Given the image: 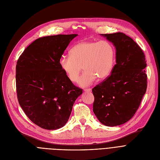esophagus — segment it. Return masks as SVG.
<instances>
[{
  "instance_id": "34e87169",
  "label": "esophagus",
  "mask_w": 160,
  "mask_h": 160,
  "mask_svg": "<svg viewBox=\"0 0 160 160\" xmlns=\"http://www.w3.org/2000/svg\"><path fill=\"white\" fill-rule=\"evenodd\" d=\"M84 91L85 92H91V89L89 88V89H84Z\"/></svg>"
}]
</instances>
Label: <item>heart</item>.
Returning <instances> with one entry per match:
<instances>
[{"mask_svg":"<svg viewBox=\"0 0 160 160\" xmlns=\"http://www.w3.org/2000/svg\"><path fill=\"white\" fill-rule=\"evenodd\" d=\"M69 54L60 58L59 66L72 82L78 80L83 67L85 71L78 80L81 87L91 85L97 77L100 80L108 78L113 70L115 49L106 41H81L71 48Z\"/></svg>","mask_w":160,"mask_h":160,"instance_id":"obj_1","label":"heart"}]
</instances>
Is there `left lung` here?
Here are the masks:
<instances>
[{
  "label": "left lung",
  "instance_id": "1",
  "mask_svg": "<svg viewBox=\"0 0 160 160\" xmlns=\"http://www.w3.org/2000/svg\"><path fill=\"white\" fill-rule=\"evenodd\" d=\"M100 36L115 47L116 65L110 77L92 89L93 112L104 125L116 127L132 118L146 93L147 62L139 46L124 33Z\"/></svg>",
  "mask_w": 160,
  "mask_h": 160
}]
</instances>
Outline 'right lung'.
<instances>
[{"instance_id": "1", "label": "right lung", "mask_w": 160, "mask_h": 160, "mask_svg": "<svg viewBox=\"0 0 160 160\" xmlns=\"http://www.w3.org/2000/svg\"><path fill=\"white\" fill-rule=\"evenodd\" d=\"M78 34L41 38L20 56L16 65L19 103L25 114L46 130L59 129L68 121L82 90L73 85L59 66V60Z\"/></svg>"}]
</instances>
